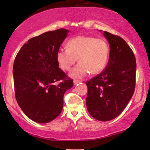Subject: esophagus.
Here are the masks:
<instances>
[{"mask_svg": "<svg viewBox=\"0 0 150 150\" xmlns=\"http://www.w3.org/2000/svg\"><path fill=\"white\" fill-rule=\"evenodd\" d=\"M81 81H78V80H74V81H73L74 84H75V85H76V84L79 83H81Z\"/></svg>", "mask_w": 150, "mask_h": 150, "instance_id": "obj_1", "label": "esophagus"}]
</instances>
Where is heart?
<instances>
[{
    "mask_svg": "<svg viewBox=\"0 0 150 150\" xmlns=\"http://www.w3.org/2000/svg\"><path fill=\"white\" fill-rule=\"evenodd\" d=\"M57 61L62 70L69 71L77 62L70 76L81 78L88 75H97L107 67L110 58V46L105 40L92 36L81 35L72 38L67 42V48L57 51Z\"/></svg>",
    "mask_w": 150,
    "mask_h": 150,
    "instance_id": "b5f03b06",
    "label": "heart"
}]
</instances>
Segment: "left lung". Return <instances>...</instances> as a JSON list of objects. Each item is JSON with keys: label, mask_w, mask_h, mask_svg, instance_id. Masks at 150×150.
Masks as SVG:
<instances>
[{"label": "left lung", "mask_w": 150, "mask_h": 150, "mask_svg": "<svg viewBox=\"0 0 150 150\" xmlns=\"http://www.w3.org/2000/svg\"><path fill=\"white\" fill-rule=\"evenodd\" d=\"M104 35L110 43V58L100 74L86 81V106L93 118L109 121L123 111L134 94L137 62L122 38L106 31Z\"/></svg>", "instance_id": "8db88e82"}]
</instances>
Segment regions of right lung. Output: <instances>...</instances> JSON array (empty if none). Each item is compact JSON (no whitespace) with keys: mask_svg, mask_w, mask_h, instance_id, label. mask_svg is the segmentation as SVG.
<instances>
[{"mask_svg":"<svg viewBox=\"0 0 150 150\" xmlns=\"http://www.w3.org/2000/svg\"><path fill=\"white\" fill-rule=\"evenodd\" d=\"M68 33L58 29L30 39L14 59L15 97L24 113L35 122L46 123L58 117L64 93L73 86L56 57Z\"/></svg>","mask_w":150,"mask_h":150,"instance_id":"right-lung-1","label":"right lung"}]
</instances>
